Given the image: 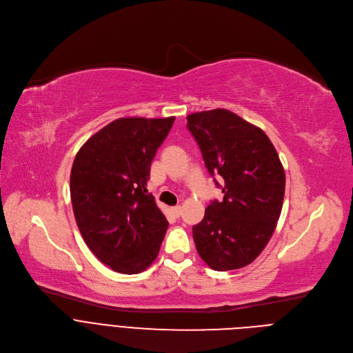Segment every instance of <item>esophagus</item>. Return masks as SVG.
I'll use <instances>...</instances> for the list:
<instances>
[{"label": "esophagus", "instance_id": "esophagus-1", "mask_svg": "<svg viewBox=\"0 0 353 353\" xmlns=\"http://www.w3.org/2000/svg\"><path fill=\"white\" fill-rule=\"evenodd\" d=\"M172 212H173L174 216L179 218V216L181 215V207H180V205H179V207H173V208H172Z\"/></svg>", "mask_w": 353, "mask_h": 353}]
</instances>
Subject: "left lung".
<instances>
[{"label": "left lung", "instance_id": "8db88e82", "mask_svg": "<svg viewBox=\"0 0 353 353\" xmlns=\"http://www.w3.org/2000/svg\"><path fill=\"white\" fill-rule=\"evenodd\" d=\"M211 176L223 179V199L212 201L192 226L199 257L215 271L253 263L270 241L282 211L285 172L267 134L226 109L187 116Z\"/></svg>", "mask_w": 353, "mask_h": 353}]
</instances>
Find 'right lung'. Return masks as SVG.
<instances>
[{"mask_svg":"<svg viewBox=\"0 0 353 353\" xmlns=\"http://www.w3.org/2000/svg\"><path fill=\"white\" fill-rule=\"evenodd\" d=\"M174 117H123L78 150L70 177L78 229L92 253L113 271L139 274L158 257L168 219L146 190L158 148Z\"/></svg>","mask_w":353,"mask_h":353,"instance_id":"1","label":"right lung"}]
</instances>
